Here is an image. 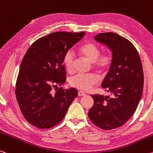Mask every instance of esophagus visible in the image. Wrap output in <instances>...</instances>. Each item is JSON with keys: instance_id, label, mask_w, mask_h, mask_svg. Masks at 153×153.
Here are the masks:
<instances>
[{"instance_id": "esophagus-1", "label": "esophagus", "mask_w": 153, "mask_h": 153, "mask_svg": "<svg viewBox=\"0 0 153 153\" xmlns=\"http://www.w3.org/2000/svg\"><path fill=\"white\" fill-rule=\"evenodd\" d=\"M84 95H86L85 93H82V92H81V91H79V92H78V96L82 97V96H84Z\"/></svg>"}]
</instances>
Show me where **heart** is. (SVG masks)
Masks as SVG:
<instances>
[{
    "label": "heart",
    "instance_id": "heart-1",
    "mask_svg": "<svg viewBox=\"0 0 153 153\" xmlns=\"http://www.w3.org/2000/svg\"><path fill=\"white\" fill-rule=\"evenodd\" d=\"M79 54L94 63V66L100 71H104L110 67L111 56L108 53L100 54V50L97 46L92 43H86L79 48ZM74 56L71 50L67 51L63 57V63L67 71H71L74 65ZM98 82V78L93 75L78 74L70 79V84L72 86L82 91H88L93 86Z\"/></svg>",
    "mask_w": 153,
    "mask_h": 153
}]
</instances>
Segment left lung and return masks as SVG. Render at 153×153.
<instances>
[{
  "label": "left lung",
  "mask_w": 153,
  "mask_h": 153,
  "mask_svg": "<svg viewBox=\"0 0 153 153\" xmlns=\"http://www.w3.org/2000/svg\"><path fill=\"white\" fill-rule=\"evenodd\" d=\"M94 39L112 52L111 64L101 83V87L112 96L91 95L94 104L88 115L101 129H116L131 117L142 97L144 74L141 60L134 45L118 34L99 33Z\"/></svg>",
  "instance_id": "left-lung-1"
}]
</instances>
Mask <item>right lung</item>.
<instances>
[{"instance_id": "obj_1", "label": "right lung", "mask_w": 153, "mask_h": 153, "mask_svg": "<svg viewBox=\"0 0 153 153\" xmlns=\"http://www.w3.org/2000/svg\"><path fill=\"white\" fill-rule=\"evenodd\" d=\"M86 35L84 32H56L34 42L22 60L16 82V95L24 117L39 129L59 124L77 96L74 88L52 87L66 79L63 57Z\"/></svg>"}]
</instances>
